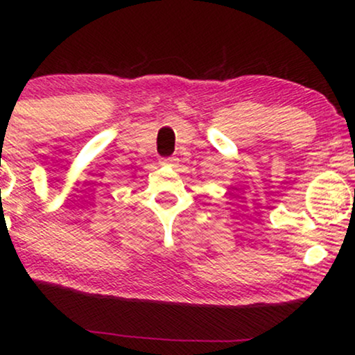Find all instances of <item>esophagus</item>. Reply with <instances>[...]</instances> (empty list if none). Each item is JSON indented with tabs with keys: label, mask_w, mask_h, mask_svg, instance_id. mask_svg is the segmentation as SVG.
<instances>
[{
	"label": "esophagus",
	"mask_w": 355,
	"mask_h": 355,
	"mask_svg": "<svg viewBox=\"0 0 355 355\" xmlns=\"http://www.w3.org/2000/svg\"><path fill=\"white\" fill-rule=\"evenodd\" d=\"M179 162V158H176V157H168V158H163L162 162V164H176Z\"/></svg>",
	"instance_id": "esophagus-1"
}]
</instances>
